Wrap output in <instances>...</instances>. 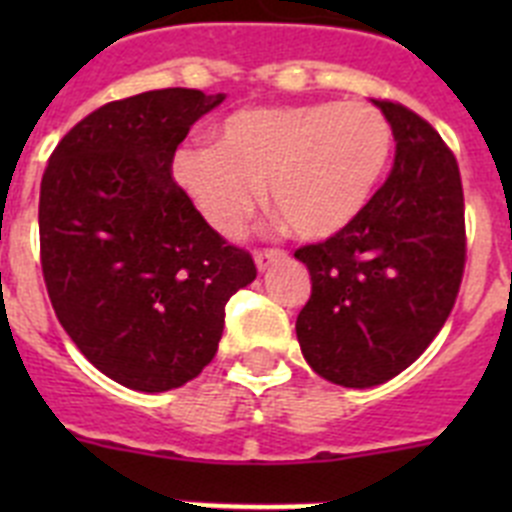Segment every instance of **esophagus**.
I'll return each instance as SVG.
<instances>
[{
    "mask_svg": "<svg viewBox=\"0 0 512 512\" xmlns=\"http://www.w3.org/2000/svg\"><path fill=\"white\" fill-rule=\"evenodd\" d=\"M287 259V253L279 251V248H266V251H256L253 261H256V269L266 271L271 264H277V261Z\"/></svg>",
    "mask_w": 512,
    "mask_h": 512,
    "instance_id": "34e87169",
    "label": "esophagus"
}]
</instances>
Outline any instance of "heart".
<instances>
[{"instance_id": "1", "label": "heart", "mask_w": 512, "mask_h": 512, "mask_svg": "<svg viewBox=\"0 0 512 512\" xmlns=\"http://www.w3.org/2000/svg\"><path fill=\"white\" fill-rule=\"evenodd\" d=\"M390 153V120L369 102L248 107L220 122L217 146L176 153L174 176L217 233H238L266 184L292 233L320 241L359 217Z\"/></svg>"}]
</instances>
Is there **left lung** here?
<instances>
[{"instance_id":"left-lung-1","label":"left lung","mask_w":512,"mask_h":512,"mask_svg":"<svg viewBox=\"0 0 512 512\" xmlns=\"http://www.w3.org/2000/svg\"><path fill=\"white\" fill-rule=\"evenodd\" d=\"M395 164L354 223L295 251L312 295L297 341L315 374L366 390L408 369L438 336L464 274V192L454 153L415 112L377 102Z\"/></svg>"}]
</instances>
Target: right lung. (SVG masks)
Masks as SVG:
<instances>
[{
    "mask_svg": "<svg viewBox=\"0 0 512 512\" xmlns=\"http://www.w3.org/2000/svg\"><path fill=\"white\" fill-rule=\"evenodd\" d=\"M225 94L156 89L63 135L40 184V264L63 330L104 377L176 390L217 354L253 259L171 179L176 146Z\"/></svg>",
    "mask_w": 512,
    "mask_h": 512,
    "instance_id": "right-lung-1",
    "label": "right lung"
}]
</instances>
